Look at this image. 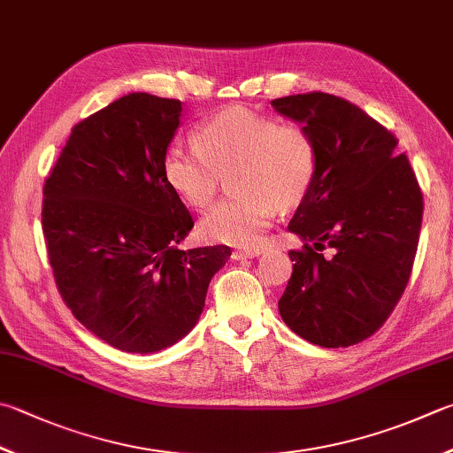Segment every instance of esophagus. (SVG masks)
Returning <instances> with one entry per match:
<instances>
[{"mask_svg": "<svg viewBox=\"0 0 453 453\" xmlns=\"http://www.w3.org/2000/svg\"><path fill=\"white\" fill-rule=\"evenodd\" d=\"M264 252V249H249V250H234L233 258L234 260H242V258H254V256H260Z\"/></svg>", "mask_w": 453, "mask_h": 453, "instance_id": "34e87169", "label": "esophagus"}]
</instances>
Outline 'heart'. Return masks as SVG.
<instances>
[{
    "label": "heart",
    "mask_w": 453,
    "mask_h": 453,
    "mask_svg": "<svg viewBox=\"0 0 453 453\" xmlns=\"http://www.w3.org/2000/svg\"><path fill=\"white\" fill-rule=\"evenodd\" d=\"M318 164V143L305 126L233 106L195 130L193 148H167L161 172L177 197L199 211L215 201L225 177L234 173L238 195L212 207L199 233L211 242L250 249L260 244L278 209L305 201Z\"/></svg>",
    "instance_id": "heart-1"
}]
</instances>
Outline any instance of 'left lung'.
<instances>
[{
  "label": "left lung",
  "mask_w": 453,
  "mask_h": 453,
  "mask_svg": "<svg viewBox=\"0 0 453 453\" xmlns=\"http://www.w3.org/2000/svg\"><path fill=\"white\" fill-rule=\"evenodd\" d=\"M318 143V177L289 230L294 272L278 302L286 326L313 345H357L382 327L412 274L424 199L395 134L335 94L272 100Z\"/></svg>",
  "instance_id": "obj_1"
}]
</instances>
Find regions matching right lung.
I'll list each match as a JSON object with an SVG mask.
<instances>
[{
    "mask_svg": "<svg viewBox=\"0 0 453 453\" xmlns=\"http://www.w3.org/2000/svg\"><path fill=\"white\" fill-rule=\"evenodd\" d=\"M181 102L148 92L73 127L42 187L41 225L55 284L84 327L126 353H156L189 333L228 246L181 250L193 217L161 161Z\"/></svg>",
    "mask_w": 453,
    "mask_h": 453,
    "instance_id": "1",
    "label": "right lung"
}]
</instances>
